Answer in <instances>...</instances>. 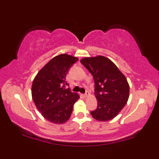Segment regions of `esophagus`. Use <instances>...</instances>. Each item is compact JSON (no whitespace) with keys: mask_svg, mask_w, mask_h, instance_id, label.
I'll return each mask as SVG.
<instances>
[{"mask_svg":"<svg viewBox=\"0 0 159 159\" xmlns=\"http://www.w3.org/2000/svg\"><path fill=\"white\" fill-rule=\"evenodd\" d=\"M89 95V91H86V92L85 93V94H84V96L85 97H88V96Z\"/></svg>","mask_w":159,"mask_h":159,"instance_id":"34e87169","label":"esophagus"}]
</instances>
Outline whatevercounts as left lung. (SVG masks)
I'll use <instances>...</instances> for the list:
<instances>
[{
	"mask_svg": "<svg viewBox=\"0 0 159 159\" xmlns=\"http://www.w3.org/2000/svg\"><path fill=\"white\" fill-rule=\"evenodd\" d=\"M80 62L94 79L98 107L91 115L99 121L113 119L125 107L129 97L125 76L112 61L102 56L85 57Z\"/></svg>",
	"mask_w": 159,
	"mask_h": 159,
	"instance_id": "obj_1",
	"label": "left lung"
}]
</instances>
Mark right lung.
Segmentation results:
<instances>
[{"label":"right lung","instance_id":"1","mask_svg":"<svg viewBox=\"0 0 159 159\" xmlns=\"http://www.w3.org/2000/svg\"><path fill=\"white\" fill-rule=\"evenodd\" d=\"M78 59L63 54L57 56L39 71L33 81L32 96L36 108L48 121L62 124L70 119L80 98L66 85V77Z\"/></svg>","mask_w":159,"mask_h":159}]
</instances>
